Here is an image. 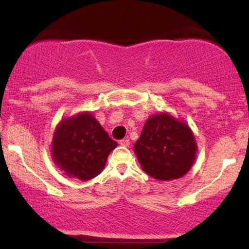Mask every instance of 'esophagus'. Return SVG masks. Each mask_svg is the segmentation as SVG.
<instances>
[{
  "label": "esophagus",
  "mask_w": 249,
  "mask_h": 249,
  "mask_svg": "<svg viewBox=\"0 0 249 249\" xmlns=\"http://www.w3.org/2000/svg\"><path fill=\"white\" fill-rule=\"evenodd\" d=\"M119 144H120L121 146H125V147H127V146H129L130 145V141H129L128 138H124V139H121L120 142H119Z\"/></svg>",
  "instance_id": "obj_1"
}]
</instances>
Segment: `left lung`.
Wrapping results in <instances>:
<instances>
[{
  "label": "left lung",
  "instance_id": "left-lung-1",
  "mask_svg": "<svg viewBox=\"0 0 249 249\" xmlns=\"http://www.w3.org/2000/svg\"><path fill=\"white\" fill-rule=\"evenodd\" d=\"M134 148L142 170L158 180H172L186 175L197 151L188 125L166 113L146 121Z\"/></svg>",
  "mask_w": 249,
  "mask_h": 249
}]
</instances>
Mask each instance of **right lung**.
<instances>
[{"label": "right lung", "instance_id": "obj_1", "mask_svg": "<svg viewBox=\"0 0 249 249\" xmlns=\"http://www.w3.org/2000/svg\"><path fill=\"white\" fill-rule=\"evenodd\" d=\"M117 145L93 115L81 113L57 125L52 155L68 176L86 181L100 175Z\"/></svg>", "mask_w": 249, "mask_h": 249}]
</instances>
